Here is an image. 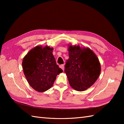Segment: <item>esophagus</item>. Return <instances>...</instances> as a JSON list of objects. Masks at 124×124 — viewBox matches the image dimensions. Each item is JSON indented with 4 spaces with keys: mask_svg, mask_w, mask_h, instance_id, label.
Segmentation results:
<instances>
[{
    "mask_svg": "<svg viewBox=\"0 0 124 124\" xmlns=\"http://www.w3.org/2000/svg\"><path fill=\"white\" fill-rule=\"evenodd\" d=\"M60 67L61 68V69L63 70V71H64V64H62L60 65Z\"/></svg>",
    "mask_w": 124,
    "mask_h": 124,
    "instance_id": "1",
    "label": "esophagus"
}]
</instances>
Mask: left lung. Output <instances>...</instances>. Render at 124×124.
I'll return each mask as SVG.
<instances>
[{
    "label": "left lung",
    "instance_id": "8db88e82",
    "mask_svg": "<svg viewBox=\"0 0 124 124\" xmlns=\"http://www.w3.org/2000/svg\"><path fill=\"white\" fill-rule=\"evenodd\" d=\"M69 59L64 71L70 86L77 91H84L93 85L99 78L101 65L98 58L88 48L69 46Z\"/></svg>",
    "mask_w": 124,
    "mask_h": 124
}]
</instances>
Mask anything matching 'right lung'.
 Instances as JSON below:
<instances>
[{
  "instance_id": "obj_1",
  "label": "right lung",
  "mask_w": 124,
  "mask_h": 124,
  "mask_svg": "<svg viewBox=\"0 0 124 124\" xmlns=\"http://www.w3.org/2000/svg\"><path fill=\"white\" fill-rule=\"evenodd\" d=\"M53 49L48 46H36L23 60V70L28 82L39 92L51 88L57 75L63 72L56 64Z\"/></svg>"
}]
</instances>
